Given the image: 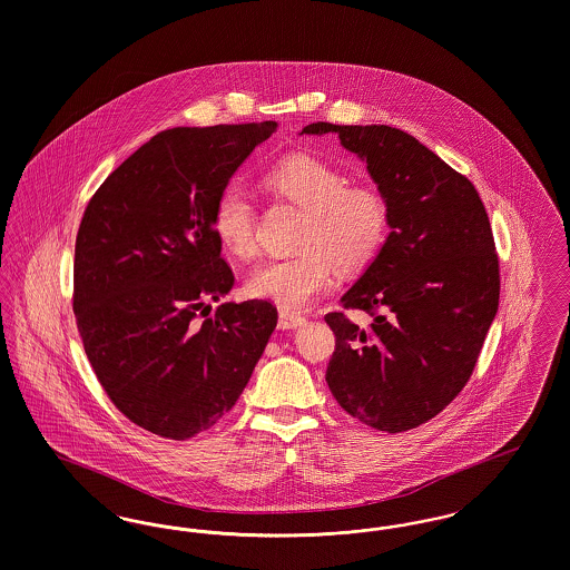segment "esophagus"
I'll use <instances>...</instances> for the list:
<instances>
[{
  "label": "esophagus",
  "mask_w": 570,
  "mask_h": 570,
  "mask_svg": "<svg viewBox=\"0 0 570 570\" xmlns=\"http://www.w3.org/2000/svg\"><path fill=\"white\" fill-rule=\"evenodd\" d=\"M305 323L303 316H298L295 312H288V309H279V328H298V326Z\"/></svg>",
  "instance_id": "34e87169"
}]
</instances>
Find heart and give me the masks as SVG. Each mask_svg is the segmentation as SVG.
<instances>
[{
	"label": "heart",
	"instance_id": "obj_1",
	"mask_svg": "<svg viewBox=\"0 0 570 570\" xmlns=\"http://www.w3.org/2000/svg\"><path fill=\"white\" fill-rule=\"evenodd\" d=\"M277 196L307 212L298 247L291 258H273L245 279L247 295L267 298L284 309H301L325 295L346 272L374 258L389 228L384 196L370 186H348V177L314 156H293L265 177ZM217 242L237 258L258 252L256 209L249 194L233 184L219 191L212 212Z\"/></svg>",
	"mask_w": 570,
	"mask_h": 570
}]
</instances>
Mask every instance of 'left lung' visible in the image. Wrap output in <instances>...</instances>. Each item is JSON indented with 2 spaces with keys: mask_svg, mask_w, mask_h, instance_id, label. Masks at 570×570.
<instances>
[{
  "mask_svg": "<svg viewBox=\"0 0 570 570\" xmlns=\"http://www.w3.org/2000/svg\"><path fill=\"white\" fill-rule=\"evenodd\" d=\"M328 132L367 166L391 233L340 298L372 325L325 316L335 333L326 384L351 416L397 434L449 406L476 365L500 298L493 235L479 191L414 136L326 121L301 130Z\"/></svg>",
  "mask_w": 570,
  "mask_h": 570,
  "instance_id": "obj_1",
  "label": "left lung"
}]
</instances>
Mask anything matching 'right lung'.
I'll use <instances>...</instances> for the list:
<instances>
[{"mask_svg":"<svg viewBox=\"0 0 570 570\" xmlns=\"http://www.w3.org/2000/svg\"><path fill=\"white\" fill-rule=\"evenodd\" d=\"M275 130V121L164 130L85 209L72 303L82 348L110 402L151 434L186 440L216 425L277 325L263 298L196 316L235 284L212 228L216 198Z\"/></svg>","mask_w":570,"mask_h":570,"instance_id":"1","label":"right lung"}]
</instances>
